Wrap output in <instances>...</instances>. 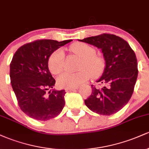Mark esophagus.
Wrapping results in <instances>:
<instances>
[{
	"mask_svg": "<svg viewBox=\"0 0 149 149\" xmlns=\"http://www.w3.org/2000/svg\"><path fill=\"white\" fill-rule=\"evenodd\" d=\"M78 88V87H76V88H66L65 89V91L66 92H72L74 91V90H77Z\"/></svg>",
	"mask_w": 149,
	"mask_h": 149,
	"instance_id": "esophagus-1",
	"label": "esophagus"
}]
</instances>
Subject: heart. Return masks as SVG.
<instances>
[{
  "label": "heart",
  "instance_id": "heart-1",
  "mask_svg": "<svg viewBox=\"0 0 149 149\" xmlns=\"http://www.w3.org/2000/svg\"><path fill=\"white\" fill-rule=\"evenodd\" d=\"M69 50L81 59L76 73L65 72L58 77V86L63 88H73L87 81L90 78L97 77L103 71L105 61L104 58L95 54V48L81 42H77L70 47ZM48 67L52 74L61 73L64 68V53L62 49L54 51L48 59Z\"/></svg>",
  "mask_w": 149,
  "mask_h": 149
}]
</instances>
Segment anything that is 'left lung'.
I'll return each mask as SVG.
<instances>
[{
  "label": "left lung",
  "instance_id": "8db88e82",
  "mask_svg": "<svg viewBox=\"0 0 149 149\" xmlns=\"http://www.w3.org/2000/svg\"><path fill=\"white\" fill-rule=\"evenodd\" d=\"M79 41L102 49L105 60L104 72L97 83L103 86L92 87V93L85 100L93 112L110 116L122 109L134 92L138 76L137 60L127 41L113 34L103 33Z\"/></svg>",
  "mask_w": 149,
  "mask_h": 149
}]
</instances>
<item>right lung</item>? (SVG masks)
<instances>
[{
	"instance_id": "obj_1",
	"label": "right lung",
	"mask_w": 149,
	"mask_h": 149,
	"mask_svg": "<svg viewBox=\"0 0 149 149\" xmlns=\"http://www.w3.org/2000/svg\"><path fill=\"white\" fill-rule=\"evenodd\" d=\"M72 41L38 40L20 47L10 65L12 88L21 110L32 118H54L64 107V90H53L55 80L48 69V59L56 49Z\"/></svg>"
}]
</instances>
